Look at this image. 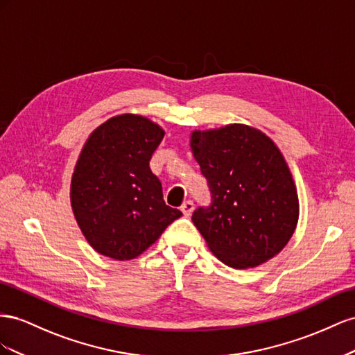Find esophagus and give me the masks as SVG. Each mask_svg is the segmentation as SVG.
I'll return each mask as SVG.
<instances>
[{
	"instance_id": "esophagus-1",
	"label": "esophagus",
	"mask_w": 355,
	"mask_h": 355,
	"mask_svg": "<svg viewBox=\"0 0 355 355\" xmlns=\"http://www.w3.org/2000/svg\"><path fill=\"white\" fill-rule=\"evenodd\" d=\"M193 209H195V205H193V202H191V200H186L184 204L181 205V211H183V214L186 217H189L191 212H193Z\"/></svg>"
}]
</instances>
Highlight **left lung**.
Returning a JSON list of instances; mask_svg holds the SVG:
<instances>
[{
    "mask_svg": "<svg viewBox=\"0 0 355 355\" xmlns=\"http://www.w3.org/2000/svg\"><path fill=\"white\" fill-rule=\"evenodd\" d=\"M190 148L212 198L191 221L212 254L234 269L275 257L299 220L297 189L277 144L256 128L230 123L193 130Z\"/></svg>",
    "mask_w": 355,
    "mask_h": 355,
    "instance_id": "left-lung-1",
    "label": "left lung"
}]
</instances>
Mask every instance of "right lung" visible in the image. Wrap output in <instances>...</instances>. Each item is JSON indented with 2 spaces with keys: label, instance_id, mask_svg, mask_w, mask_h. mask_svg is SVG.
I'll return each mask as SVG.
<instances>
[{
  "label": "right lung",
  "instance_id": "add662e5",
  "mask_svg": "<svg viewBox=\"0 0 355 355\" xmlns=\"http://www.w3.org/2000/svg\"><path fill=\"white\" fill-rule=\"evenodd\" d=\"M164 137L155 121L128 113L99 125L80 151L71 177V208L99 254L135 259L181 217L165 204L160 181L148 166Z\"/></svg>",
  "mask_w": 355,
  "mask_h": 355
}]
</instances>
